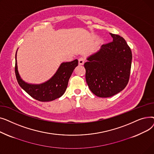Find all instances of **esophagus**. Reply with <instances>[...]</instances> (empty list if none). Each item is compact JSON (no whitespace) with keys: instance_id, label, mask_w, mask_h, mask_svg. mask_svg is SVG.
I'll return each mask as SVG.
<instances>
[{"instance_id":"obj_1","label":"esophagus","mask_w":154,"mask_h":154,"mask_svg":"<svg viewBox=\"0 0 154 154\" xmlns=\"http://www.w3.org/2000/svg\"><path fill=\"white\" fill-rule=\"evenodd\" d=\"M85 62V59L82 57H80L79 59V65H84Z\"/></svg>"}]
</instances>
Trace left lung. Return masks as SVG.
<instances>
[{
	"instance_id": "1",
	"label": "left lung",
	"mask_w": 154,
	"mask_h": 154,
	"mask_svg": "<svg viewBox=\"0 0 154 154\" xmlns=\"http://www.w3.org/2000/svg\"><path fill=\"white\" fill-rule=\"evenodd\" d=\"M113 41L102 45L84 63L85 79L91 92L99 97H110L127 86L130 78L132 55L121 36L110 33Z\"/></svg>"
}]
</instances>
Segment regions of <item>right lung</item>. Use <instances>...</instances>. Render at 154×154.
I'll list each match as a JSON object with an SVG mask.
<instances>
[{"label": "right lung", "mask_w": 154, "mask_h": 154, "mask_svg": "<svg viewBox=\"0 0 154 154\" xmlns=\"http://www.w3.org/2000/svg\"><path fill=\"white\" fill-rule=\"evenodd\" d=\"M16 54L15 73L19 85L32 98L40 102H49L60 97L66 91L73 71L78 66L77 59L62 63L55 74L48 81L40 85H31L23 82L19 76Z\"/></svg>", "instance_id": "1"}]
</instances>
